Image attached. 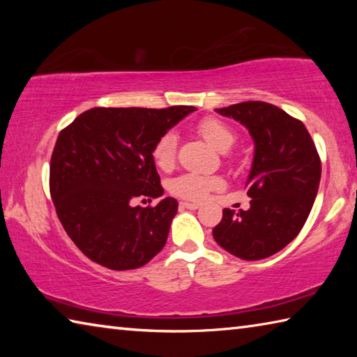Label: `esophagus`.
<instances>
[{
  "mask_svg": "<svg viewBox=\"0 0 357 357\" xmlns=\"http://www.w3.org/2000/svg\"><path fill=\"white\" fill-rule=\"evenodd\" d=\"M179 206L185 208V209H198L202 206V204L200 203H190V202H181Z\"/></svg>",
  "mask_w": 357,
  "mask_h": 357,
  "instance_id": "esophagus-1",
  "label": "esophagus"
}]
</instances>
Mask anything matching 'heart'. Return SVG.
Listing matches in <instances>:
<instances>
[{
  "instance_id": "b5f03b06",
  "label": "heart",
  "mask_w": 357,
  "mask_h": 357,
  "mask_svg": "<svg viewBox=\"0 0 357 357\" xmlns=\"http://www.w3.org/2000/svg\"><path fill=\"white\" fill-rule=\"evenodd\" d=\"M197 132L211 146L215 148L220 153H227L236 143V135L228 128L225 123L215 118H206L198 124ZM176 146L178 138L172 132L164 134L157 138L153 149H151V157H153L154 165L159 170L168 172L173 168L174 160H176ZM223 185V181L219 176H202L195 173H183L179 176L168 181V192L178 198L184 200H203L209 195L211 190H217Z\"/></svg>"
}]
</instances>
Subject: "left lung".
<instances>
[{"label":"left lung","instance_id":"8db88e82","mask_svg":"<svg viewBox=\"0 0 357 357\" xmlns=\"http://www.w3.org/2000/svg\"><path fill=\"white\" fill-rule=\"evenodd\" d=\"M215 112L249 130L255 153L245 183L250 208L223 209L213 236L241 259L268 258L304 227L318 193L321 160L305 126L279 107L249 100Z\"/></svg>","mask_w":357,"mask_h":357}]
</instances>
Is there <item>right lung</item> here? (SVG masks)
Instances as JSON below:
<instances>
[{"instance_id": "right-lung-1", "label": "right lung", "mask_w": 357, "mask_h": 357, "mask_svg": "<svg viewBox=\"0 0 357 357\" xmlns=\"http://www.w3.org/2000/svg\"><path fill=\"white\" fill-rule=\"evenodd\" d=\"M195 107H96L59 132L50 160V193L59 222L94 263L113 271L146 264L167 243L178 202L134 206L164 195L151 157L157 138Z\"/></svg>"}]
</instances>
